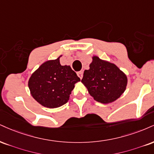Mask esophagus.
I'll use <instances>...</instances> for the list:
<instances>
[{
    "instance_id": "esophagus-1",
    "label": "esophagus",
    "mask_w": 154,
    "mask_h": 154,
    "mask_svg": "<svg viewBox=\"0 0 154 154\" xmlns=\"http://www.w3.org/2000/svg\"><path fill=\"white\" fill-rule=\"evenodd\" d=\"M77 76H78L79 78L82 79V77H83V72L82 71L78 72H77Z\"/></svg>"
}]
</instances>
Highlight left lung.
Here are the masks:
<instances>
[{
    "mask_svg": "<svg viewBox=\"0 0 154 154\" xmlns=\"http://www.w3.org/2000/svg\"><path fill=\"white\" fill-rule=\"evenodd\" d=\"M81 82L95 100L107 104L125 92L128 79L116 64L93 56L90 69L85 70Z\"/></svg>",
    "mask_w": 154,
    "mask_h": 154,
    "instance_id": "left-lung-1",
    "label": "left lung"
}]
</instances>
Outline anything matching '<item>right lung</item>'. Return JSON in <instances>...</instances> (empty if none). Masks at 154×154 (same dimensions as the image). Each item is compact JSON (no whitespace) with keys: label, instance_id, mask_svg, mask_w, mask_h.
<instances>
[{"label":"right lung","instance_id":"add662e5","mask_svg":"<svg viewBox=\"0 0 154 154\" xmlns=\"http://www.w3.org/2000/svg\"><path fill=\"white\" fill-rule=\"evenodd\" d=\"M60 57L44 62L28 82L32 97L49 108H56L67 103L75 84L80 81L70 66L61 65Z\"/></svg>","mask_w":154,"mask_h":154}]
</instances>
